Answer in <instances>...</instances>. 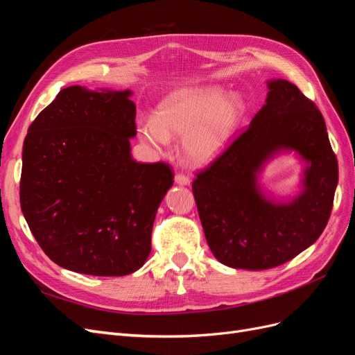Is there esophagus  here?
<instances>
[{"mask_svg": "<svg viewBox=\"0 0 355 355\" xmlns=\"http://www.w3.org/2000/svg\"><path fill=\"white\" fill-rule=\"evenodd\" d=\"M175 182H176L178 185H189L191 179L187 175H184V173H176L175 175Z\"/></svg>", "mask_w": 355, "mask_h": 355, "instance_id": "esophagus-1", "label": "esophagus"}]
</instances>
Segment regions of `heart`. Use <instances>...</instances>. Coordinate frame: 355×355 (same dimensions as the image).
I'll return each instance as SVG.
<instances>
[{
    "label": "heart",
    "instance_id": "obj_1",
    "mask_svg": "<svg viewBox=\"0 0 355 355\" xmlns=\"http://www.w3.org/2000/svg\"><path fill=\"white\" fill-rule=\"evenodd\" d=\"M245 112L239 94L219 87L182 90L161 103L157 120L139 121L142 141L164 151L170 137L184 139L189 164L202 166L216 158L232 137Z\"/></svg>",
    "mask_w": 355,
    "mask_h": 355
}]
</instances>
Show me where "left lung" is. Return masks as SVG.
<instances>
[{
  "mask_svg": "<svg viewBox=\"0 0 355 355\" xmlns=\"http://www.w3.org/2000/svg\"><path fill=\"white\" fill-rule=\"evenodd\" d=\"M268 98L249 127L192 182L204 235L223 265L261 271L283 265L317 241L329 222L338 158L317 105L286 80L268 83ZM310 163L306 191L277 207L257 191L255 173L278 148Z\"/></svg>",
  "mask_w": 355,
  "mask_h": 355,
  "instance_id": "left-lung-1",
  "label": "left lung"
}]
</instances>
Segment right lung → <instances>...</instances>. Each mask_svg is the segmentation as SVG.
Returning a JSON list of instances; mask_svg holds the SVG:
<instances>
[{
    "label": "right lung",
    "mask_w": 355,
    "mask_h": 355,
    "mask_svg": "<svg viewBox=\"0 0 355 355\" xmlns=\"http://www.w3.org/2000/svg\"><path fill=\"white\" fill-rule=\"evenodd\" d=\"M130 92L58 93L28 128L20 209L50 259L73 272L121 277L151 252L161 200L173 185L166 163H136Z\"/></svg>",
    "instance_id": "right-lung-1"
}]
</instances>
